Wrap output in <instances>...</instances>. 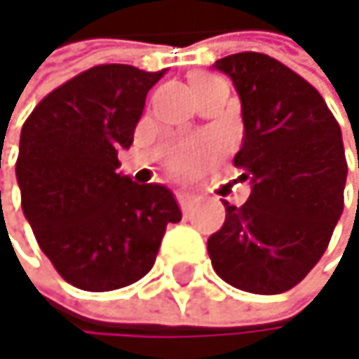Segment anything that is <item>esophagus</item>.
<instances>
[{"mask_svg": "<svg viewBox=\"0 0 359 359\" xmlns=\"http://www.w3.org/2000/svg\"><path fill=\"white\" fill-rule=\"evenodd\" d=\"M176 202H178V206H181V210L187 215L189 208H191V204H194V196L187 194V191H178V194H176Z\"/></svg>", "mask_w": 359, "mask_h": 359, "instance_id": "34e87169", "label": "esophagus"}]
</instances>
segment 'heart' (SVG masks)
<instances>
[{
    "mask_svg": "<svg viewBox=\"0 0 359 359\" xmlns=\"http://www.w3.org/2000/svg\"><path fill=\"white\" fill-rule=\"evenodd\" d=\"M223 81L219 76L208 74V72H194L189 76V87L196 97H202L204 93H208L210 89H215ZM219 155H221V147L217 142L198 138V140H189L178 149H174L170 153L165 165H168L170 176H174L176 181H189V178H194L202 170H206Z\"/></svg>",
    "mask_w": 359,
    "mask_h": 359,
    "instance_id": "1",
    "label": "heart"
}]
</instances>
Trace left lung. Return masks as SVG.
I'll list each match as a JSON object with an SVG mask.
<instances>
[{
  "mask_svg": "<svg viewBox=\"0 0 359 359\" xmlns=\"http://www.w3.org/2000/svg\"><path fill=\"white\" fill-rule=\"evenodd\" d=\"M215 67L241 95L245 138L234 165L251 181V196L243 206L223 202L225 223L208 238V255L232 287L283 294L321 259L341 219V127L311 83L264 53H236Z\"/></svg>",
  "mask_w": 359,
  "mask_h": 359,
  "instance_id": "left-lung-1",
  "label": "left lung"
}]
</instances>
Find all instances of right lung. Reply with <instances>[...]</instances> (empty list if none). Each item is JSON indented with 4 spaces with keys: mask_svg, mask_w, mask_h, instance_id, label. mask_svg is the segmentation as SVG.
I'll list each match as a JSON object with an SVG mask.
<instances>
[{
    "mask_svg": "<svg viewBox=\"0 0 359 359\" xmlns=\"http://www.w3.org/2000/svg\"><path fill=\"white\" fill-rule=\"evenodd\" d=\"M163 72L93 65L50 91L20 132L16 181L34 236L69 285L112 292L155 264L165 225L181 221L163 185L118 174L149 89Z\"/></svg>",
    "mask_w": 359,
    "mask_h": 359,
    "instance_id": "1",
    "label": "right lung"
}]
</instances>
